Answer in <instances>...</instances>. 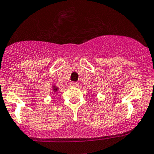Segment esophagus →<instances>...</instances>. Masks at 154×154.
Masks as SVG:
<instances>
[{
  "mask_svg": "<svg viewBox=\"0 0 154 154\" xmlns=\"http://www.w3.org/2000/svg\"><path fill=\"white\" fill-rule=\"evenodd\" d=\"M79 83H77V82H71V83H70V85H71V87H77V86H78Z\"/></svg>",
  "mask_w": 154,
  "mask_h": 154,
  "instance_id": "obj_1",
  "label": "esophagus"
}]
</instances>
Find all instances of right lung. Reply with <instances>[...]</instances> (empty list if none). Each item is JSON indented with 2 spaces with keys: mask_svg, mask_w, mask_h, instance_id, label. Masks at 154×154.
I'll return each mask as SVG.
<instances>
[{
  "mask_svg": "<svg viewBox=\"0 0 154 154\" xmlns=\"http://www.w3.org/2000/svg\"><path fill=\"white\" fill-rule=\"evenodd\" d=\"M53 89H54L55 91H56V90L57 91V90H58V88H56V87H54V88H53Z\"/></svg>",
  "mask_w": 154,
  "mask_h": 154,
  "instance_id": "right-lung-1",
  "label": "right lung"
}]
</instances>
